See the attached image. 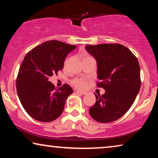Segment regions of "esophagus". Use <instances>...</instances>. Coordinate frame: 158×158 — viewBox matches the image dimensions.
I'll use <instances>...</instances> for the list:
<instances>
[{
	"mask_svg": "<svg viewBox=\"0 0 158 158\" xmlns=\"http://www.w3.org/2000/svg\"><path fill=\"white\" fill-rule=\"evenodd\" d=\"M76 94H82V95H85L86 92L85 91H81V90H76Z\"/></svg>",
	"mask_w": 158,
	"mask_h": 158,
	"instance_id": "1",
	"label": "esophagus"
}]
</instances>
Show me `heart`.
<instances>
[{"label":"heart","instance_id":"1","mask_svg":"<svg viewBox=\"0 0 158 158\" xmlns=\"http://www.w3.org/2000/svg\"><path fill=\"white\" fill-rule=\"evenodd\" d=\"M88 57H90L88 55H85L84 56L83 59H85V58H88ZM69 60H70V58L69 57L66 58L64 62V65H66L67 63H68L69 61ZM72 83L75 88H79V89H83V88H84L86 86V81L82 78H75L74 80H73Z\"/></svg>","mask_w":158,"mask_h":158}]
</instances>
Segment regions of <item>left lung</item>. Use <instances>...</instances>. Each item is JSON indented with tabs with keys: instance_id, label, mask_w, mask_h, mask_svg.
<instances>
[{
	"instance_id": "obj_1",
	"label": "left lung",
	"mask_w": 158,
	"mask_h": 158,
	"mask_svg": "<svg viewBox=\"0 0 158 158\" xmlns=\"http://www.w3.org/2000/svg\"><path fill=\"white\" fill-rule=\"evenodd\" d=\"M85 49L96 60L97 86L106 91L102 96L95 94L96 101L90 108V115L101 123L117 120L129 111L139 91L138 60L119 44L86 45Z\"/></svg>"
}]
</instances>
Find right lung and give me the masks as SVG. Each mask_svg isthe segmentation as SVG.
Returning a JSON list of instances; mask_svg holds the SVG:
<instances>
[{"label":"right lung","instance_id":"right-lung-1","mask_svg":"<svg viewBox=\"0 0 158 158\" xmlns=\"http://www.w3.org/2000/svg\"><path fill=\"white\" fill-rule=\"evenodd\" d=\"M75 48V45L50 40L34 47L23 58L16 90L23 109L34 119L49 122L62 114L73 90L68 84L55 88L48 79L63 68L66 56Z\"/></svg>","mask_w":158,"mask_h":158}]
</instances>
